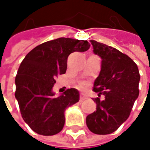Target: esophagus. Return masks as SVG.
Segmentation results:
<instances>
[{
    "instance_id": "1",
    "label": "esophagus",
    "mask_w": 150,
    "mask_h": 150,
    "mask_svg": "<svg viewBox=\"0 0 150 150\" xmlns=\"http://www.w3.org/2000/svg\"><path fill=\"white\" fill-rule=\"evenodd\" d=\"M85 99H87V96H86L80 95V102H82V101H84Z\"/></svg>"
}]
</instances>
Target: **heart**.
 Wrapping results in <instances>:
<instances>
[{"instance_id":"1","label":"heart","mask_w":150,"mask_h":150,"mask_svg":"<svg viewBox=\"0 0 150 150\" xmlns=\"http://www.w3.org/2000/svg\"><path fill=\"white\" fill-rule=\"evenodd\" d=\"M86 86H87V84H86L85 82H82V83H81V84H80V87H81V88H86Z\"/></svg>"}]
</instances>
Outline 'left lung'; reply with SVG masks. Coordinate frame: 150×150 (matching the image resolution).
<instances>
[{"instance_id":"obj_1","label":"left lung","mask_w":150,"mask_h":150,"mask_svg":"<svg viewBox=\"0 0 150 150\" xmlns=\"http://www.w3.org/2000/svg\"><path fill=\"white\" fill-rule=\"evenodd\" d=\"M90 42L94 53L102 58L101 71L93 89L105 99H94L96 110L87 116L86 123L94 134L108 135L129 118L139 96L140 74L137 65L127 54L94 40Z\"/></svg>"}]
</instances>
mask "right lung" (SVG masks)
Instances as JSON below:
<instances>
[{"mask_svg":"<svg viewBox=\"0 0 150 150\" xmlns=\"http://www.w3.org/2000/svg\"><path fill=\"white\" fill-rule=\"evenodd\" d=\"M87 41L58 38L32 49L21 62L15 76V98L25 122L35 133L54 135L63 129L64 112L79 102V91L69 88L54 97L55 78L66 73L68 57L87 51Z\"/></svg>","mask_w":150,"mask_h":150,"instance_id":"right-lung-1","label":"right lung"}]
</instances>
